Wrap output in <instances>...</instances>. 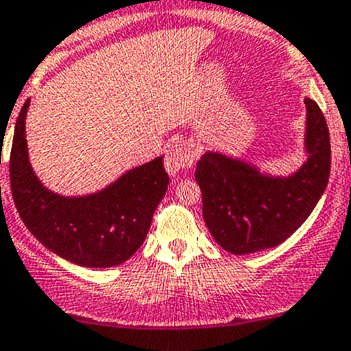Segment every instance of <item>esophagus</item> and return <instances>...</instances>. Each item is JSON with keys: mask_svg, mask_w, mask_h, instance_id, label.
<instances>
[{"mask_svg": "<svg viewBox=\"0 0 351 351\" xmlns=\"http://www.w3.org/2000/svg\"><path fill=\"white\" fill-rule=\"evenodd\" d=\"M195 156H197V152H195V148L191 143L178 141L168 150L164 164H166V169H168L169 175L176 176L183 169L191 168L195 160Z\"/></svg>", "mask_w": 351, "mask_h": 351, "instance_id": "obj_1", "label": "esophagus"}]
</instances>
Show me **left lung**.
<instances>
[{"label": "left lung", "mask_w": 351, "mask_h": 351, "mask_svg": "<svg viewBox=\"0 0 351 351\" xmlns=\"http://www.w3.org/2000/svg\"><path fill=\"white\" fill-rule=\"evenodd\" d=\"M306 160L289 176L262 173L252 162L208 150L195 166L203 217L223 250L246 255L280 245L304 223L325 192L330 173L327 122L306 97Z\"/></svg>", "instance_id": "1"}]
</instances>
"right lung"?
I'll use <instances>...</instances> for the list:
<instances>
[{
    "instance_id": "obj_1",
    "label": "right lung",
    "mask_w": 351,
    "mask_h": 351,
    "mask_svg": "<svg viewBox=\"0 0 351 351\" xmlns=\"http://www.w3.org/2000/svg\"><path fill=\"white\" fill-rule=\"evenodd\" d=\"M27 108L29 99L15 122L10 152L12 195L22 222L50 252L78 266L103 269L125 262L143 245L154 211L168 191L162 156L93 194L61 195L49 191L31 168Z\"/></svg>"
}]
</instances>
